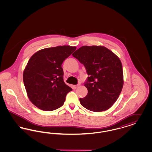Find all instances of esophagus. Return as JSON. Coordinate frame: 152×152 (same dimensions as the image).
I'll list each match as a JSON object with an SVG mask.
<instances>
[{
  "label": "esophagus",
  "instance_id": "1",
  "mask_svg": "<svg viewBox=\"0 0 152 152\" xmlns=\"http://www.w3.org/2000/svg\"><path fill=\"white\" fill-rule=\"evenodd\" d=\"M79 87V85H76V86H73V88L74 89H76L77 87Z\"/></svg>",
  "mask_w": 152,
  "mask_h": 152
}]
</instances>
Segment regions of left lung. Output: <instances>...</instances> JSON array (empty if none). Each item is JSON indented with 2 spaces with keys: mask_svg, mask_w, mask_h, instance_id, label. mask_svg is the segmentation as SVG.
Returning a JSON list of instances; mask_svg holds the SVG:
<instances>
[{
  "mask_svg": "<svg viewBox=\"0 0 152 152\" xmlns=\"http://www.w3.org/2000/svg\"><path fill=\"white\" fill-rule=\"evenodd\" d=\"M85 66L89 77L84 86L88 94L81 105L93 112L108 110L117 100L124 85L123 65L118 57L101 45H85L72 54Z\"/></svg>",
  "mask_w": 152,
  "mask_h": 152,
  "instance_id": "8db88e82",
  "label": "left lung"
}]
</instances>
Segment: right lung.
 Returning a JSON list of instances; mask_svg holds the SVG:
<instances>
[{"label": "right lung", "instance_id": "1", "mask_svg": "<svg viewBox=\"0 0 152 152\" xmlns=\"http://www.w3.org/2000/svg\"><path fill=\"white\" fill-rule=\"evenodd\" d=\"M76 49L70 45L47 48L29 58L23 71V82L29 100L38 108L51 111L64 104L72 89L64 82L61 64Z\"/></svg>", "mask_w": 152, "mask_h": 152}]
</instances>
